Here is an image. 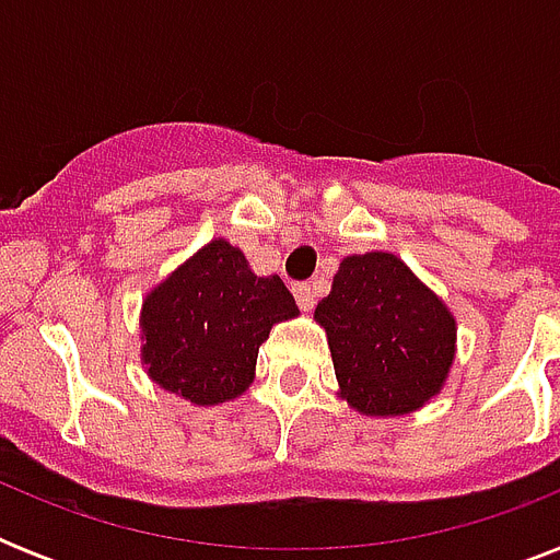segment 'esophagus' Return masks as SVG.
Instances as JSON below:
<instances>
[{"instance_id": "34e87169", "label": "esophagus", "mask_w": 560, "mask_h": 560, "mask_svg": "<svg viewBox=\"0 0 560 560\" xmlns=\"http://www.w3.org/2000/svg\"><path fill=\"white\" fill-rule=\"evenodd\" d=\"M293 296H296V302L302 311H314V305H316L314 284H296V288H293Z\"/></svg>"}]
</instances>
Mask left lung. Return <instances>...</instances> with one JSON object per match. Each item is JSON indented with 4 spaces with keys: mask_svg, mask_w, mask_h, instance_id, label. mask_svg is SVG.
I'll use <instances>...</instances> for the list:
<instances>
[{
    "mask_svg": "<svg viewBox=\"0 0 560 560\" xmlns=\"http://www.w3.org/2000/svg\"><path fill=\"white\" fill-rule=\"evenodd\" d=\"M314 319L328 334L337 395L363 416L424 407L456 358L453 314L392 253L342 258Z\"/></svg>",
    "mask_w": 560,
    "mask_h": 560,
    "instance_id": "left-lung-1",
    "label": "left lung"
}]
</instances>
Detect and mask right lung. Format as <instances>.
Segmentation results:
<instances>
[{
  "label": "right lung",
  "mask_w": 560,
  "mask_h": 560,
  "mask_svg": "<svg viewBox=\"0 0 560 560\" xmlns=\"http://www.w3.org/2000/svg\"><path fill=\"white\" fill-rule=\"evenodd\" d=\"M296 314L279 276H255L237 246L214 237L144 296L142 363L165 392L214 407L249 389L258 346Z\"/></svg>",
  "instance_id": "add662e5"
}]
</instances>
